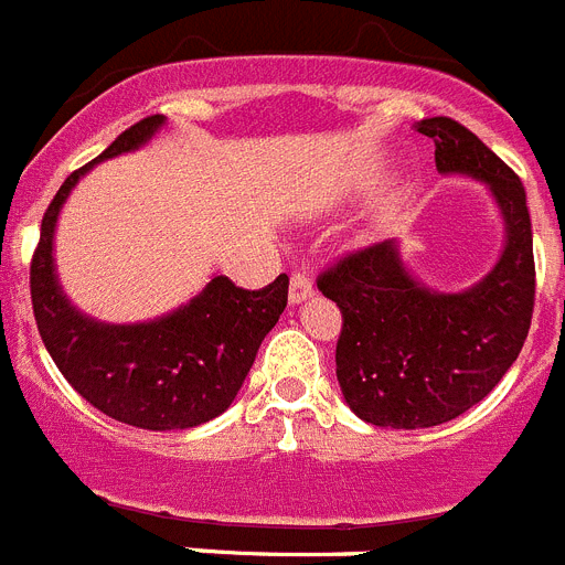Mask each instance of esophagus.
I'll list each match as a JSON object with an SVG mask.
<instances>
[{
	"label": "esophagus",
	"instance_id": "obj_1",
	"mask_svg": "<svg viewBox=\"0 0 565 565\" xmlns=\"http://www.w3.org/2000/svg\"><path fill=\"white\" fill-rule=\"evenodd\" d=\"M311 294H313L311 277H308L306 271H294L291 286H288V302H291V306H299V302H306Z\"/></svg>",
	"mask_w": 565,
	"mask_h": 565
}]
</instances>
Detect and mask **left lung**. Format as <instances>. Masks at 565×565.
Here are the masks:
<instances>
[{
  "label": "left lung",
  "mask_w": 565,
  "mask_h": 565,
  "mask_svg": "<svg viewBox=\"0 0 565 565\" xmlns=\"http://www.w3.org/2000/svg\"><path fill=\"white\" fill-rule=\"evenodd\" d=\"M441 174L476 178L503 217V252L492 271L444 294L416 277L398 239L342 257L317 279L342 311L337 379L362 422L418 430L452 422L512 367L535 308V257L523 183L478 135L452 118H424Z\"/></svg>",
  "instance_id": "left-lung-1"
}]
</instances>
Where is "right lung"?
<instances>
[{
	"label": "right lung",
	"instance_id": "add662e5",
	"mask_svg": "<svg viewBox=\"0 0 565 565\" xmlns=\"http://www.w3.org/2000/svg\"><path fill=\"white\" fill-rule=\"evenodd\" d=\"M163 124V115H149L62 183L44 212L42 237L30 263V299L44 348L93 407L143 430H186L212 422L234 402L259 344L286 311V274L259 291L237 288L221 274L186 306L163 317L109 326L70 302L53 257L58 212L73 186L96 163L149 143Z\"/></svg>",
	"mask_w": 565,
	"mask_h": 565
}]
</instances>
